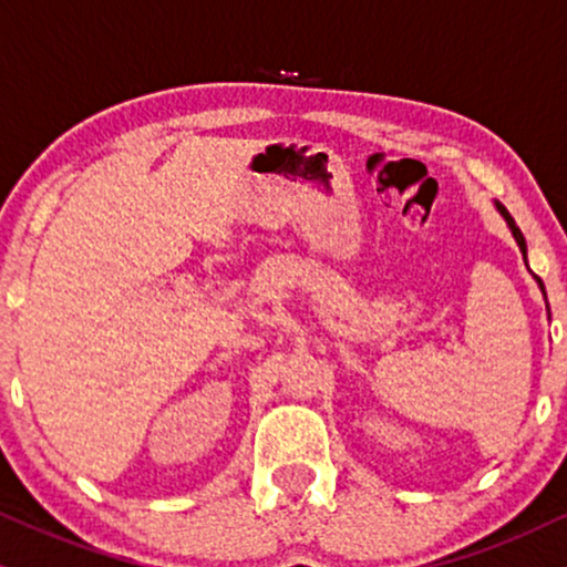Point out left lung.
Returning a JSON list of instances; mask_svg holds the SVG:
<instances>
[{
  "instance_id": "obj_1",
  "label": "left lung",
  "mask_w": 567,
  "mask_h": 567,
  "mask_svg": "<svg viewBox=\"0 0 567 567\" xmlns=\"http://www.w3.org/2000/svg\"><path fill=\"white\" fill-rule=\"evenodd\" d=\"M494 209L499 212V217H503L505 221H507V227H511V233H513V238H515V243H518V248H520V254H523V259H526V238H523V233L518 230V225H515V219L511 217V212L505 209L503 204H499V200H494ZM526 267H528V261H526ZM534 279H536V285H539V290L544 292V282L539 277L534 275ZM544 300H547V292H544ZM547 313H549V303H547Z\"/></svg>"
}]
</instances>
